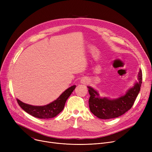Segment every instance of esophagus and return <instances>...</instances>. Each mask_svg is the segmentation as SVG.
Masks as SVG:
<instances>
[{
	"instance_id": "34e87169",
	"label": "esophagus",
	"mask_w": 152,
	"mask_h": 152,
	"mask_svg": "<svg viewBox=\"0 0 152 152\" xmlns=\"http://www.w3.org/2000/svg\"><path fill=\"white\" fill-rule=\"evenodd\" d=\"M81 83H83V84H86V83H87V80L86 79H85V78H83L81 80Z\"/></svg>"
}]
</instances>
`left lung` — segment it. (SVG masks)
Wrapping results in <instances>:
<instances>
[{
  "label": "left lung",
  "instance_id": "1",
  "mask_svg": "<svg viewBox=\"0 0 152 152\" xmlns=\"http://www.w3.org/2000/svg\"><path fill=\"white\" fill-rule=\"evenodd\" d=\"M137 76L138 83H135L125 95L116 99L101 98L97 91L91 87H87L91 95L89 105L91 112L97 118L103 119L115 118L124 114L131 108L140 90L142 81L141 69L139 70Z\"/></svg>",
  "mask_w": 152,
  "mask_h": 152
}]
</instances>
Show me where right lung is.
I'll return each instance as SVG.
<instances>
[{
  "label": "right lung",
  "instance_id": "add662e5",
  "mask_svg": "<svg viewBox=\"0 0 152 152\" xmlns=\"http://www.w3.org/2000/svg\"><path fill=\"white\" fill-rule=\"evenodd\" d=\"M75 85L69 87L57 100L44 106H33L23 103L18 99L17 100L20 107L33 116L41 119L52 118L58 115L63 110L66 100L75 90Z\"/></svg>",
  "mask_w": 152,
  "mask_h": 152
}]
</instances>
